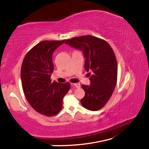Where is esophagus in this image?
Returning a JSON list of instances; mask_svg holds the SVG:
<instances>
[{"label":"esophagus","instance_id":"obj_1","mask_svg":"<svg viewBox=\"0 0 149 149\" xmlns=\"http://www.w3.org/2000/svg\"><path fill=\"white\" fill-rule=\"evenodd\" d=\"M72 86H75L76 88H79L81 87V84L79 83H75V84H72Z\"/></svg>","mask_w":149,"mask_h":149}]
</instances>
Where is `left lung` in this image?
I'll use <instances>...</instances> for the list:
<instances>
[{
	"label": "left lung",
	"mask_w": 149,
	"mask_h": 149,
	"mask_svg": "<svg viewBox=\"0 0 149 149\" xmlns=\"http://www.w3.org/2000/svg\"><path fill=\"white\" fill-rule=\"evenodd\" d=\"M65 43L82 52L84 68L91 75L90 85H82L85 91L82 106L91 111L100 109L112 96L117 82L118 65L112 48L106 41L91 35L72 38Z\"/></svg>",
	"instance_id": "1"
}]
</instances>
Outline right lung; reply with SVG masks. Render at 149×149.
<instances>
[{
  "mask_svg": "<svg viewBox=\"0 0 149 149\" xmlns=\"http://www.w3.org/2000/svg\"><path fill=\"white\" fill-rule=\"evenodd\" d=\"M65 40L40 42L28 52L22 63L21 79L26 100L34 109L47 116L60 112L63 98L70 88V83L52 82L50 79L54 70L53 53Z\"/></svg>",
  "mask_w": 149,
  "mask_h": 149,
  "instance_id": "obj_1",
  "label": "right lung"
}]
</instances>
